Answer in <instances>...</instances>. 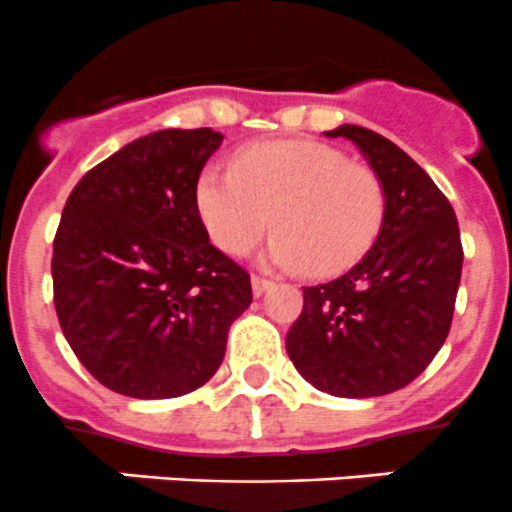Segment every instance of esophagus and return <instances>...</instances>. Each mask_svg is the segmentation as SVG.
Returning a JSON list of instances; mask_svg holds the SVG:
<instances>
[{
  "mask_svg": "<svg viewBox=\"0 0 512 512\" xmlns=\"http://www.w3.org/2000/svg\"><path fill=\"white\" fill-rule=\"evenodd\" d=\"M270 287H272L270 280H265V277L260 275H252V294H255V297H262Z\"/></svg>",
  "mask_w": 512,
  "mask_h": 512,
  "instance_id": "1",
  "label": "esophagus"
}]
</instances>
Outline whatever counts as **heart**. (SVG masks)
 <instances>
[{"instance_id": "obj_1", "label": "heart", "mask_w": 512, "mask_h": 512, "mask_svg": "<svg viewBox=\"0 0 512 512\" xmlns=\"http://www.w3.org/2000/svg\"><path fill=\"white\" fill-rule=\"evenodd\" d=\"M195 200L208 235L227 255H245L275 223L280 230L265 260L317 275L356 265L386 215L379 175L314 141L260 143L237 156L235 170L210 165Z\"/></svg>"}]
</instances>
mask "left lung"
<instances>
[{
  "mask_svg": "<svg viewBox=\"0 0 512 512\" xmlns=\"http://www.w3.org/2000/svg\"><path fill=\"white\" fill-rule=\"evenodd\" d=\"M327 136L364 153L384 183L386 215L352 270L302 287L287 354L314 389L369 399L411 384L446 342L461 285V232L446 195L396 143L361 126Z\"/></svg>",
  "mask_w": 512,
  "mask_h": 512,
  "instance_id": "obj_1",
  "label": "left lung"
}]
</instances>
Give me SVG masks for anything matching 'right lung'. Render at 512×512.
Segmentation results:
<instances>
[{
	"label": "right lung",
	"instance_id": "obj_1",
	"mask_svg": "<svg viewBox=\"0 0 512 512\" xmlns=\"http://www.w3.org/2000/svg\"><path fill=\"white\" fill-rule=\"evenodd\" d=\"M223 143L165 128L128 143L71 190L54 237V307L96 381L131 399H175L223 364L250 275L210 245L195 188Z\"/></svg>",
	"mask_w": 512,
	"mask_h": 512
}]
</instances>
